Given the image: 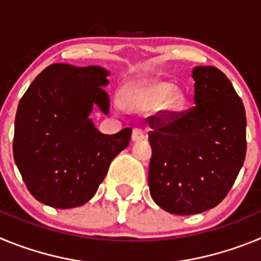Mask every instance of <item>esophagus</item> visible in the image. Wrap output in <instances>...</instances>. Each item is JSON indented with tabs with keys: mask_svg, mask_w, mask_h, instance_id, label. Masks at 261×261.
<instances>
[{
	"mask_svg": "<svg viewBox=\"0 0 261 261\" xmlns=\"http://www.w3.org/2000/svg\"><path fill=\"white\" fill-rule=\"evenodd\" d=\"M145 138V135H144V130H141V129L138 128H135L132 130V140L133 141H141V140H144Z\"/></svg>",
	"mask_w": 261,
	"mask_h": 261,
	"instance_id": "esophagus-1",
	"label": "esophagus"
}]
</instances>
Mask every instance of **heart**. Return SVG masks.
<instances>
[{
	"label": "heart",
	"mask_w": 261,
	"mask_h": 261,
	"mask_svg": "<svg viewBox=\"0 0 261 261\" xmlns=\"http://www.w3.org/2000/svg\"><path fill=\"white\" fill-rule=\"evenodd\" d=\"M187 96L183 90L174 87L170 81L146 80L128 89L120 98V105L128 110L146 112L155 110L162 116L171 119L183 112Z\"/></svg>",
	"instance_id": "1"
}]
</instances>
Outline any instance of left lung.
Returning a JSON list of instances; mask_svg holds the SVG:
<instances>
[{"instance_id": "left-lung-1", "label": "left lung", "mask_w": 261, "mask_h": 261, "mask_svg": "<svg viewBox=\"0 0 261 261\" xmlns=\"http://www.w3.org/2000/svg\"><path fill=\"white\" fill-rule=\"evenodd\" d=\"M195 107L165 121L150 117L149 188L155 204L179 216L201 213L231 190L246 156V111L229 78L195 66Z\"/></svg>"}]
</instances>
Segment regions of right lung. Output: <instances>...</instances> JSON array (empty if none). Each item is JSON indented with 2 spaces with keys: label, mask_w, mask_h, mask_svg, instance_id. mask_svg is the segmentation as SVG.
Here are the masks:
<instances>
[{
  "label": "right lung",
  "mask_w": 261,
  "mask_h": 261,
  "mask_svg": "<svg viewBox=\"0 0 261 261\" xmlns=\"http://www.w3.org/2000/svg\"><path fill=\"white\" fill-rule=\"evenodd\" d=\"M102 66L52 64L34 80L18 105L14 161L30 193L57 209L89 201L112 159L128 146L132 129L103 135L90 114L110 111Z\"/></svg>",
  "instance_id": "1"
}]
</instances>
